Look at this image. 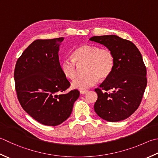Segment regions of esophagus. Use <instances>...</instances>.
<instances>
[{
    "label": "esophagus",
    "instance_id": "1",
    "mask_svg": "<svg viewBox=\"0 0 158 158\" xmlns=\"http://www.w3.org/2000/svg\"><path fill=\"white\" fill-rule=\"evenodd\" d=\"M88 92V90H81V91H80V93H81V94H85L87 93Z\"/></svg>",
    "mask_w": 158,
    "mask_h": 158
}]
</instances>
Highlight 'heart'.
<instances>
[{"label": "heart", "mask_w": 158, "mask_h": 158, "mask_svg": "<svg viewBox=\"0 0 158 158\" xmlns=\"http://www.w3.org/2000/svg\"><path fill=\"white\" fill-rule=\"evenodd\" d=\"M87 61L85 75L74 80L72 87L84 90L94 86L98 78L105 79L112 73L114 65L112 52L107 48H100L97 46L84 44L77 48L73 53V59L65 58L61 62V70L64 75L70 79L77 76L76 63Z\"/></svg>", "instance_id": "b5f03b06"}]
</instances>
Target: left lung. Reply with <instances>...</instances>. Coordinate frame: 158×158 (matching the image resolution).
Listing matches in <instances>:
<instances>
[{
    "instance_id": "obj_1",
    "label": "left lung",
    "mask_w": 158,
    "mask_h": 158,
    "mask_svg": "<svg viewBox=\"0 0 158 158\" xmlns=\"http://www.w3.org/2000/svg\"><path fill=\"white\" fill-rule=\"evenodd\" d=\"M89 40L106 46L114 57L112 73L100 88L95 89L98 94L95 112L109 122L127 118L140 106L147 84L140 52L134 43L115 35L93 36Z\"/></svg>"
}]
</instances>
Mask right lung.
Returning <instances> with one entry per match:
<instances>
[{"mask_svg": "<svg viewBox=\"0 0 158 158\" xmlns=\"http://www.w3.org/2000/svg\"><path fill=\"white\" fill-rule=\"evenodd\" d=\"M64 38L37 40L18 58L14 70L17 97L25 112L42 125L56 126L70 116L77 89L61 72L58 52Z\"/></svg>", "mask_w": 158, "mask_h": 158, "instance_id": "right-lung-1", "label": "right lung"}]
</instances>
